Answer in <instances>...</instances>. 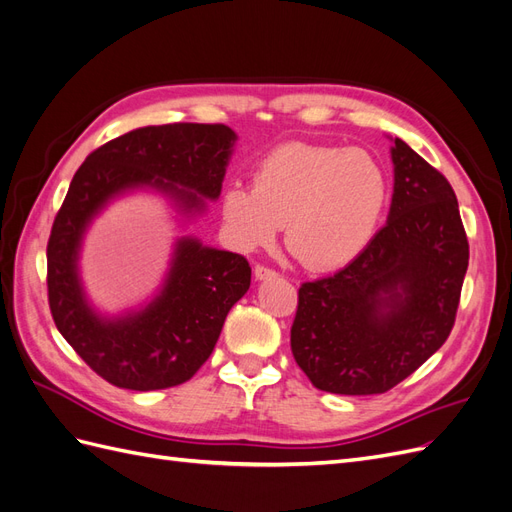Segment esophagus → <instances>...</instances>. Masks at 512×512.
<instances>
[{"label": "esophagus", "mask_w": 512, "mask_h": 512, "mask_svg": "<svg viewBox=\"0 0 512 512\" xmlns=\"http://www.w3.org/2000/svg\"><path fill=\"white\" fill-rule=\"evenodd\" d=\"M275 275L277 273L273 269H269V267H262V265L254 267V277H256V280H271V277H275Z\"/></svg>", "instance_id": "obj_1"}]
</instances>
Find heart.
I'll list each match as a JSON object with an SVG mask.
<instances>
[{
    "label": "heart",
    "instance_id": "1",
    "mask_svg": "<svg viewBox=\"0 0 512 512\" xmlns=\"http://www.w3.org/2000/svg\"><path fill=\"white\" fill-rule=\"evenodd\" d=\"M386 200V175L367 151L286 143L260 160L254 185H228L222 218L247 252L269 247L286 224L290 254L312 271H333L365 252Z\"/></svg>",
    "mask_w": 512,
    "mask_h": 512
}]
</instances>
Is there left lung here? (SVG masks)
Listing matches in <instances>:
<instances>
[{
	"label": "left lung",
	"instance_id": "8db88e82",
	"mask_svg": "<svg viewBox=\"0 0 512 512\" xmlns=\"http://www.w3.org/2000/svg\"><path fill=\"white\" fill-rule=\"evenodd\" d=\"M386 224L342 271L299 288L294 361L320 391L393 389L451 335L470 247L451 183L391 138Z\"/></svg>",
	"mask_w": 512,
	"mask_h": 512
}]
</instances>
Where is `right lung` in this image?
<instances>
[{"instance_id":"right-lung-1","label":"right lung","mask_w":512,"mask_h":512,"mask_svg":"<svg viewBox=\"0 0 512 512\" xmlns=\"http://www.w3.org/2000/svg\"><path fill=\"white\" fill-rule=\"evenodd\" d=\"M237 134L222 123L145 126L102 145L76 170L46 247L49 305L76 354L119 389L158 391L183 384L215 348L224 320L250 288L241 254L177 237L164 282L128 312L106 316L81 277L87 230L115 198L162 194L185 226L218 200Z\"/></svg>"}]
</instances>
